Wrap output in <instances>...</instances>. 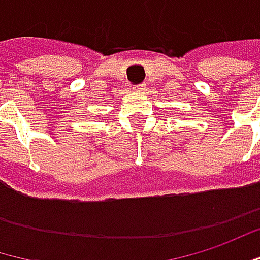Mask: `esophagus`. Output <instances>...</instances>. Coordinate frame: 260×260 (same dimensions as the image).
Here are the masks:
<instances>
[{"label":"esophagus","mask_w":260,"mask_h":260,"mask_svg":"<svg viewBox=\"0 0 260 260\" xmlns=\"http://www.w3.org/2000/svg\"><path fill=\"white\" fill-rule=\"evenodd\" d=\"M145 89V84H138L135 85V86H132V91H135V92H141V91H144Z\"/></svg>","instance_id":"1"}]
</instances>
